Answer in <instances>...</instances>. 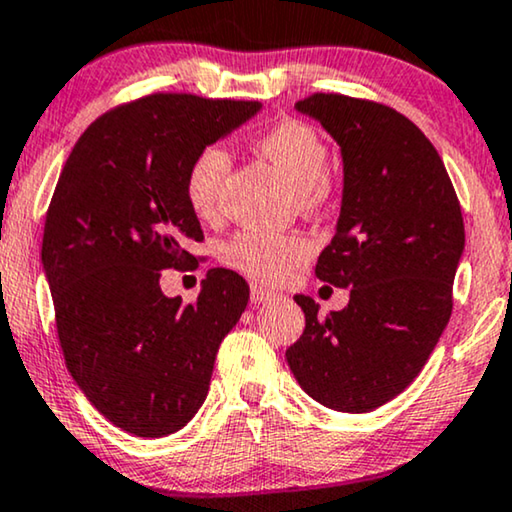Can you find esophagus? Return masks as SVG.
<instances>
[{
  "label": "esophagus",
  "instance_id": "esophagus-1",
  "mask_svg": "<svg viewBox=\"0 0 512 512\" xmlns=\"http://www.w3.org/2000/svg\"><path fill=\"white\" fill-rule=\"evenodd\" d=\"M275 298V293L272 291H265L263 286H251V303H265V300H272Z\"/></svg>",
  "mask_w": 512,
  "mask_h": 512
}]
</instances>
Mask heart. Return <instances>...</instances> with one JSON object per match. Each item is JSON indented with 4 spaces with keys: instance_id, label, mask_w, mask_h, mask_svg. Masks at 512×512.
<instances>
[{
    "instance_id": "b5f03b06",
    "label": "heart",
    "mask_w": 512,
    "mask_h": 512,
    "mask_svg": "<svg viewBox=\"0 0 512 512\" xmlns=\"http://www.w3.org/2000/svg\"><path fill=\"white\" fill-rule=\"evenodd\" d=\"M256 149L270 158L293 181L305 212L331 207L338 181L326 167L328 146L317 128L300 118H282L256 139ZM230 170L221 146L209 144L195 153L186 170L184 193L200 219L216 214ZM312 244L303 235H277L265 230H242L223 244L221 258L228 268L258 284H282L310 261Z\"/></svg>"
}]
</instances>
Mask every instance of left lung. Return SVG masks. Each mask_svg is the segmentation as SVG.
<instances>
[{
  "label": "left lung",
  "mask_w": 512,
  "mask_h": 512,
  "mask_svg": "<svg viewBox=\"0 0 512 512\" xmlns=\"http://www.w3.org/2000/svg\"><path fill=\"white\" fill-rule=\"evenodd\" d=\"M296 109L342 149L338 230L314 275L349 289V303L321 317L296 296L305 331L286 361L314 401L370 412L415 380L450 321L464 216L436 146L401 111L340 93L307 95Z\"/></svg>",
  "instance_id": "left-lung-1"
}]
</instances>
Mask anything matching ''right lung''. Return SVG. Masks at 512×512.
Returning <instances> with one entry per match:
<instances>
[{
    "label": "right lung",
    "mask_w": 512,
    "mask_h": 512,
    "mask_svg": "<svg viewBox=\"0 0 512 512\" xmlns=\"http://www.w3.org/2000/svg\"><path fill=\"white\" fill-rule=\"evenodd\" d=\"M261 109L254 100L153 93L95 118L74 144L44 223L41 261L74 382L111 424L163 438L207 398L221 340L249 284L207 272L195 303L160 275L198 263L202 242L184 179L191 160Z\"/></svg>",
    "instance_id": "right-lung-1"
}]
</instances>
